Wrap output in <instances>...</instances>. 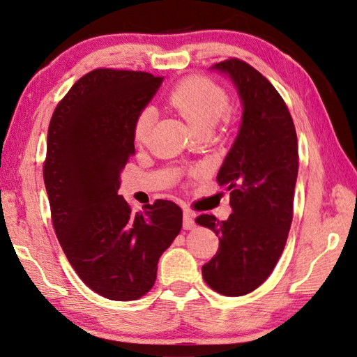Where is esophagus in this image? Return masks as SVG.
<instances>
[{"mask_svg": "<svg viewBox=\"0 0 357 357\" xmlns=\"http://www.w3.org/2000/svg\"><path fill=\"white\" fill-rule=\"evenodd\" d=\"M196 227V222H194V216L191 211H183V228L185 230H192Z\"/></svg>", "mask_w": 357, "mask_h": 357, "instance_id": "esophagus-1", "label": "esophagus"}]
</instances>
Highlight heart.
<instances>
[{
	"mask_svg": "<svg viewBox=\"0 0 357 357\" xmlns=\"http://www.w3.org/2000/svg\"><path fill=\"white\" fill-rule=\"evenodd\" d=\"M167 100L196 133L211 130L228 107L225 90L206 77L181 80L169 91ZM153 123H155V110L152 107H146L138 113L133 124V138L137 143H144Z\"/></svg>",
	"mask_w": 357,
	"mask_h": 357,
	"instance_id": "b5f03b06",
	"label": "heart"
}]
</instances>
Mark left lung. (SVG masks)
<instances>
[{
	"label": "left lung",
	"instance_id": "1",
	"mask_svg": "<svg viewBox=\"0 0 357 357\" xmlns=\"http://www.w3.org/2000/svg\"><path fill=\"white\" fill-rule=\"evenodd\" d=\"M210 70L231 80L242 118L218 172L233 213L227 220L210 214L196 219L220 244L202 277L213 291L241 297L264 283L284 250L298 176L297 133L283 98L253 66L230 59Z\"/></svg>",
	"mask_w": 357,
	"mask_h": 357
}]
</instances>
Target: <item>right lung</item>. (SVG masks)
I'll use <instances>...</instances> for the list:
<instances>
[{"mask_svg":"<svg viewBox=\"0 0 357 357\" xmlns=\"http://www.w3.org/2000/svg\"><path fill=\"white\" fill-rule=\"evenodd\" d=\"M161 82L143 71H90L50 123L43 178L54 230L79 278L109 300L149 292L161 253L181 230L183 213L174 202L132 213L118 194L135 151L133 124Z\"/></svg>","mask_w":357,"mask_h":357,"instance_id":"add662e5","label":"right lung"}]
</instances>
